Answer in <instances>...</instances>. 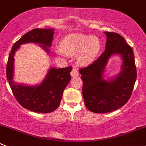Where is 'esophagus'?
Here are the masks:
<instances>
[{"mask_svg":"<svg viewBox=\"0 0 146 146\" xmlns=\"http://www.w3.org/2000/svg\"><path fill=\"white\" fill-rule=\"evenodd\" d=\"M70 76H71L72 77H77V76H78L79 73L78 69L76 68H73V70H72L71 72H70Z\"/></svg>","mask_w":146,"mask_h":146,"instance_id":"1","label":"esophagus"}]
</instances>
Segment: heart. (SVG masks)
I'll return each mask as SVG.
<instances>
[{"label":"heart","mask_w":146,"mask_h":146,"mask_svg":"<svg viewBox=\"0 0 146 146\" xmlns=\"http://www.w3.org/2000/svg\"><path fill=\"white\" fill-rule=\"evenodd\" d=\"M101 48L98 37L83 33H72L63 38L60 43V49L64 54L76 56L77 62L86 66L95 60Z\"/></svg>","instance_id":"heart-1"}]
</instances>
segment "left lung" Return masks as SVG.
Here are the masks:
<instances>
[{
  "instance_id": "left-lung-1",
  "label": "left lung",
  "mask_w": 146,
  "mask_h": 146,
  "mask_svg": "<svg viewBox=\"0 0 146 146\" xmlns=\"http://www.w3.org/2000/svg\"><path fill=\"white\" fill-rule=\"evenodd\" d=\"M106 48L101 56L86 68L80 69L83 96L89 111L96 113L113 111L123 106L132 94L137 77L134 53L123 36L105 32ZM118 54L122 60L121 70L115 77L104 79L103 73L110 58Z\"/></svg>"
}]
</instances>
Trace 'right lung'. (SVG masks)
<instances>
[{"instance_id":"add662e5","label":"right lung","mask_w":146,"mask_h":146,"mask_svg":"<svg viewBox=\"0 0 146 146\" xmlns=\"http://www.w3.org/2000/svg\"><path fill=\"white\" fill-rule=\"evenodd\" d=\"M54 29L35 28L23 35L14 43L8 56L6 76L11 88L18 103L23 108L36 113L53 112L59 106L63 90L70 80L72 67L56 68L52 67L39 85L27 86L13 80L14 76V55L23 44L34 43L50 53Z\"/></svg>"}]
</instances>
